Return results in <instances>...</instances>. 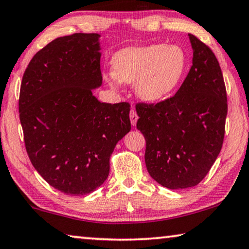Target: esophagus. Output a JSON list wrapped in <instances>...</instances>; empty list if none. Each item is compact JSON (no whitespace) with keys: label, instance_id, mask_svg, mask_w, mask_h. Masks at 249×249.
I'll return each mask as SVG.
<instances>
[{"label":"esophagus","instance_id":"34e87169","mask_svg":"<svg viewBox=\"0 0 249 249\" xmlns=\"http://www.w3.org/2000/svg\"><path fill=\"white\" fill-rule=\"evenodd\" d=\"M129 118H131L132 125L133 126L136 125V122H137V120H139V115H137L136 110L134 108H132L131 112H129Z\"/></svg>","mask_w":249,"mask_h":249}]
</instances>
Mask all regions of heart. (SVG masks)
<instances>
[{
	"instance_id": "1",
	"label": "heart",
	"mask_w": 249,
	"mask_h": 249,
	"mask_svg": "<svg viewBox=\"0 0 249 249\" xmlns=\"http://www.w3.org/2000/svg\"><path fill=\"white\" fill-rule=\"evenodd\" d=\"M187 57L178 46L153 44L126 48L114 55V72L104 78L114 89L121 81L135 84V94L146 103L164 99L178 87L184 75Z\"/></svg>"
}]
</instances>
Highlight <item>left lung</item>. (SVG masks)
<instances>
[{"label":"left lung","instance_id":"1","mask_svg":"<svg viewBox=\"0 0 249 249\" xmlns=\"http://www.w3.org/2000/svg\"><path fill=\"white\" fill-rule=\"evenodd\" d=\"M194 59L188 76L172 97L137 103L136 127L145 137L150 176L169 189L202 181L224 143L227 92L216 55L189 33Z\"/></svg>","mask_w":249,"mask_h":249}]
</instances>
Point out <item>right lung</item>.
<instances>
[{
  "mask_svg": "<svg viewBox=\"0 0 249 249\" xmlns=\"http://www.w3.org/2000/svg\"><path fill=\"white\" fill-rule=\"evenodd\" d=\"M99 35L73 33L39 50L25 69L18 98L32 165L57 190L84 196L109 173L117 142L131 131L128 103H101Z\"/></svg>",
  "mask_w": 249,
  "mask_h": 249,
  "instance_id": "1",
  "label": "right lung"
}]
</instances>
